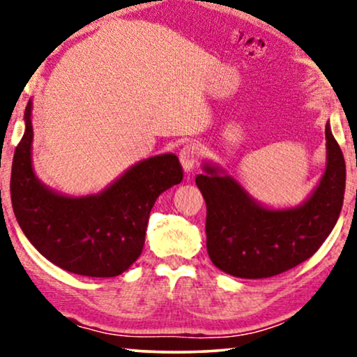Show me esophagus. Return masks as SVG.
Returning <instances> with one entry per match:
<instances>
[{"label":"esophagus","instance_id":"esophagus-1","mask_svg":"<svg viewBox=\"0 0 357 357\" xmlns=\"http://www.w3.org/2000/svg\"><path fill=\"white\" fill-rule=\"evenodd\" d=\"M199 159V148L197 144H185L180 149V162L183 165L185 172H190Z\"/></svg>","mask_w":357,"mask_h":357}]
</instances>
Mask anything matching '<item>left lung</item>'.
<instances>
[{
  "instance_id": "8db88e82",
  "label": "left lung",
  "mask_w": 357,
  "mask_h": 357,
  "mask_svg": "<svg viewBox=\"0 0 357 357\" xmlns=\"http://www.w3.org/2000/svg\"><path fill=\"white\" fill-rule=\"evenodd\" d=\"M326 169L301 206L268 209L222 169L204 164L195 178L206 202V247L227 275L261 280L301 265L319 250L338 221L344 199L346 165L325 126Z\"/></svg>"
}]
</instances>
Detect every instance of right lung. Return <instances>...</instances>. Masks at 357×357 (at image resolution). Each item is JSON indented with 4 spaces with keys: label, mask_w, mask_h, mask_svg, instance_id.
<instances>
[{
    "label": "right lung",
    "mask_w": 357,
    "mask_h": 357,
    "mask_svg": "<svg viewBox=\"0 0 357 357\" xmlns=\"http://www.w3.org/2000/svg\"><path fill=\"white\" fill-rule=\"evenodd\" d=\"M32 102L14 151L11 202L22 232L53 265L81 276L112 278L128 270L144 245L149 213L165 190L182 182L175 154L135 164L99 195L71 198L53 192L32 169Z\"/></svg>",
    "instance_id": "obj_1"
}]
</instances>
